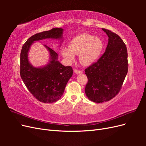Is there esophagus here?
Returning a JSON list of instances; mask_svg holds the SVG:
<instances>
[{"instance_id":"1","label":"esophagus","mask_w":146,"mask_h":146,"mask_svg":"<svg viewBox=\"0 0 146 146\" xmlns=\"http://www.w3.org/2000/svg\"><path fill=\"white\" fill-rule=\"evenodd\" d=\"M74 72H75V74H82V71H81V70H77V69H74Z\"/></svg>"}]
</instances>
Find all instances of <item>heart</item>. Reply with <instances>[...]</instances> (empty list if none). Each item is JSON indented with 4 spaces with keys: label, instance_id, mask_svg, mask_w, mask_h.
Returning <instances> with one entry per match:
<instances>
[{
    "label": "heart",
    "instance_id": "1",
    "mask_svg": "<svg viewBox=\"0 0 146 146\" xmlns=\"http://www.w3.org/2000/svg\"><path fill=\"white\" fill-rule=\"evenodd\" d=\"M103 47L104 43L100 38L83 33L74 38L68 47L61 50V54L68 63L75 60L76 55H79L80 63L84 66H88L98 60Z\"/></svg>",
    "mask_w": 146,
    "mask_h": 146
}]
</instances>
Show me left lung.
<instances>
[{
  "label": "left lung",
  "instance_id": "1",
  "mask_svg": "<svg viewBox=\"0 0 146 146\" xmlns=\"http://www.w3.org/2000/svg\"><path fill=\"white\" fill-rule=\"evenodd\" d=\"M108 37L105 52L96 63L85 70L88 79L85 94L90 100L102 103L120 91L128 72L127 48L117 35L102 29Z\"/></svg>",
  "mask_w": 146,
  "mask_h": 146
}]
</instances>
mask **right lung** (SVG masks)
Masks as SVG:
<instances>
[{
    "mask_svg": "<svg viewBox=\"0 0 146 146\" xmlns=\"http://www.w3.org/2000/svg\"><path fill=\"white\" fill-rule=\"evenodd\" d=\"M62 28H55L33 35L23 45L21 53L20 75L28 90L35 98L43 103H53L58 100L63 92L73 70L70 66H64L58 60V55L46 45L49 53L46 64L35 67L30 63L29 52L33 43L46 39L60 41V47L63 42Z\"/></svg>",
    "mask_w": 146,
    "mask_h": 146,
    "instance_id": "obj_1",
    "label": "right lung"
}]
</instances>
